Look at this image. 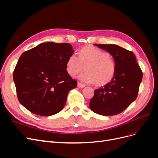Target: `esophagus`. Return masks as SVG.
Here are the masks:
<instances>
[{
  "instance_id": "34e87169",
  "label": "esophagus",
  "mask_w": 158,
  "mask_h": 158,
  "mask_svg": "<svg viewBox=\"0 0 158 158\" xmlns=\"http://www.w3.org/2000/svg\"><path fill=\"white\" fill-rule=\"evenodd\" d=\"M78 87L80 88H84V87H85V85L83 84H82V83L78 82Z\"/></svg>"
}]
</instances>
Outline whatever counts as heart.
<instances>
[{
	"label": "heart",
	"instance_id": "heart-1",
	"mask_svg": "<svg viewBox=\"0 0 158 158\" xmlns=\"http://www.w3.org/2000/svg\"><path fill=\"white\" fill-rule=\"evenodd\" d=\"M84 67L86 71L79 76L81 81L103 85L114 78L116 62L107 51L94 46H87L79 51L78 56L75 54L70 55L66 63V70L72 76L81 73Z\"/></svg>",
	"mask_w": 158,
	"mask_h": 158
}]
</instances>
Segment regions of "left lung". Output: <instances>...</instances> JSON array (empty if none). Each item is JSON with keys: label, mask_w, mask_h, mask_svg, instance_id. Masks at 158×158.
<instances>
[{"label": "left lung", "mask_w": 158, "mask_h": 158, "mask_svg": "<svg viewBox=\"0 0 158 158\" xmlns=\"http://www.w3.org/2000/svg\"><path fill=\"white\" fill-rule=\"evenodd\" d=\"M111 54L116 62L114 78L103 87L95 89L89 107L99 114L121 113L135 101L142 80V72L133 52L116 45L95 44Z\"/></svg>", "instance_id": "1"}]
</instances>
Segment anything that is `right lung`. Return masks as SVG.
<instances>
[{
	"label": "right lung",
	"instance_id": "add662e5",
	"mask_svg": "<svg viewBox=\"0 0 158 158\" xmlns=\"http://www.w3.org/2000/svg\"><path fill=\"white\" fill-rule=\"evenodd\" d=\"M67 43H44L23 52L14 70L18 101L33 113L51 116L63 109L77 81L69 74L66 63L73 55Z\"/></svg>",
	"mask_w": 158,
	"mask_h": 158
}]
</instances>
